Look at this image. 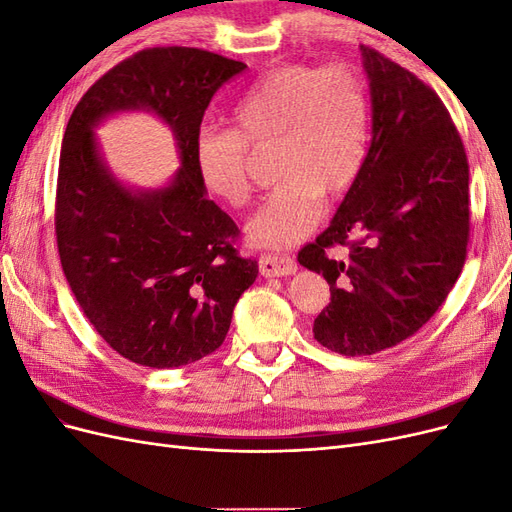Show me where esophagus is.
I'll use <instances>...</instances> for the list:
<instances>
[{"label": "esophagus", "instance_id": "1", "mask_svg": "<svg viewBox=\"0 0 512 512\" xmlns=\"http://www.w3.org/2000/svg\"><path fill=\"white\" fill-rule=\"evenodd\" d=\"M258 267L265 277H280V275H292L297 271V262L286 254H260Z\"/></svg>", "mask_w": 512, "mask_h": 512}]
</instances>
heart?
Returning a JSON list of instances; mask_svg holds the SVG:
<instances>
[{
  "mask_svg": "<svg viewBox=\"0 0 512 512\" xmlns=\"http://www.w3.org/2000/svg\"><path fill=\"white\" fill-rule=\"evenodd\" d=\"M230 130L203 128L194 162L203 188L230 207L250 203L247 149L273 147L277 183L247 226L258 245L288 247L305 239L329 198L361 177L371 141V100L350 66H277L247 87L230 108Z\"/></svg>",
  "mask_w": 512,
  "mask_h": 512,
  "instance_id": "1",
  "label": "heart"
}]
</instances>
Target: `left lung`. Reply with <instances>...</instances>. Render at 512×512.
I'll return each instance as SVG.
<instances>
[{"instance_id":"1","label":"left lung","mask_w":512,"mask_h":512,"mask_svg":"<svg viewBox=\"0 0 512 512\" xmlns=\"http://www.w3.org/2000/svg\"><path fill=\"white\" fill-rule=\"evenodd\" d=\"M361 51L374 113L367 162L331 226L299 252L331 286L314 337L344 356L393 348L429 322L470 241V166L446 106L393 59ZM337 244L346 261L328 256Z\"/></svg>"}]
</instances>
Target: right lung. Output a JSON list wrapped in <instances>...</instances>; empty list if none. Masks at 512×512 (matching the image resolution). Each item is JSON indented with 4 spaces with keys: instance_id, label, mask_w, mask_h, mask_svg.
<instances>
[{
    "instance_id": "add662e5",
    "label": "right lung",
    "mask_w": 512,
    "mask_h": 512,
    "mask_svg": "<svg viewBox=\"0 0 512 512\" xmlns=\"http://www.w3.org/2000/svg\"><path fill=\"white\" fill-rule=\"evenodd\" d=\"M245 68L192 46H153L100 76L68 121L55 194L61 269L98 335L132 363L170 369L218 350L258 275L194 162L213 94ZM132 107L153 110L176 132L182 170L164 191H126L97 156L90 130Z\"/></svg>"
}]
</instances>
